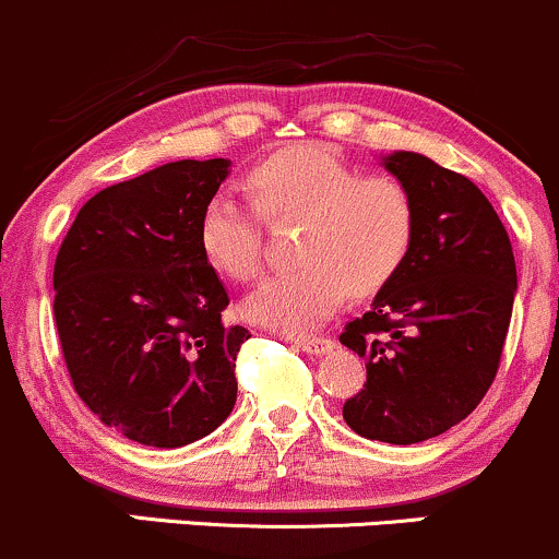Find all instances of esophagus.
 <instances>
[{
    "label": "esophagus",
    "mask_w": 559,
    "mask_h": 559,
    "mask_svg": "<svg viewBox=\"0 0 559 559\" xmlns=\"http://www.w3.org/2000/svg\"><path fill=\"white\" fill-rule=\"evenodd\" d=\"M292 342L302 349V353H310V355H323L331 349L329 336H294Z\"/></svg>",
    "instance_id": "1"
}]
</instances>
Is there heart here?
<instances>
[{
  "label": "heart",
  "instance_id": "1",
  "mask_svg": "<svg viewBox=\"0 0 559 559\" xmlns=\"http://www.w3.org/2000/svg\"><path fill=\"white\" fill-rule=\"evenodd\" d=\"M249 193L267 223H302L294 243L302 265L267 278L243 305L260 326L289 334L312 329L347 289L366 297L388 286L414 247L408 188L390 175H364L329 145L273 153L249 175ZM255 211L217 193L199 219L206 262L241 284L257 278L265 260V223Z\"/></svg>",
  "mask_w": 559,
  "mask_h": 559
}]
</instances>
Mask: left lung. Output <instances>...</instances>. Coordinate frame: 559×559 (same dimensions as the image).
Segmentation results:
<instances>
[{
	"label": "left lung",
	"instance_id": "8db88e82",
	"mask_svg": "<svg viewBox=\"0 0 559 559\" xmlns=\"http://www.w3.org/2000/svg\"><path fill=\"white\" fill-rule=\"evenodd\" d=\"M382 164L414 199L416 236L406 265L340 334L366 360L364 390L342 416L360 438L411 445L467 419L488 392L518 267L475 182L421 153L395 151Z\"/></svg>",
	"mask_w": 559,
	"mask_h": 559
}]
</instances>
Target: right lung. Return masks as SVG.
Listing matches in <instances>:
<instances>
[{
    "instance_id": "obj_1",
    "label": "right lung",
    "mask_w": 559,
    "mask_h": 559,
    "mask_svg": "<svg viewBox=\"0 0 559 559\" xmlns=\"http://www.w3.org/2000/svg\"><path fill=\"white\" fill-rule=\"evenodd\" d=\"M228 158L164 164L92 195L55 260V326L76 395L134 443L180 449L236 406L228 292L199 247Z\"/></svg>"
}]
</instances>
